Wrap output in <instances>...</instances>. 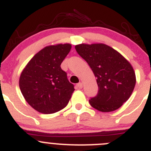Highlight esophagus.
<instances>
[{"instance_id": "34e87169", "label": "esophagus", "mask_w": 151, "mask_h": 151, "mask_svg": "<svg viewBox=\"0 0 151 151\" xmlns=\"http://www.w3.org/2000/svg\"><path fill=\"white\" fill-rule=\"evenodd\" d=\"M77 87L79 88V89H82L83 88V83H77Z\"/></svg>"}]
</instances>
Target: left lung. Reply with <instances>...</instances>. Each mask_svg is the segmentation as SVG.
<instances>
[{"mask_svg": "<svg viewBox=\"0 0 151 151\" xmlns=\"http://www.w3.org/2000/svg\"><path fill=\"white\" fill-rule=\"evenodd\" d=\"M96 77L99 92L89 100L92 108L101 112L118 109L131 96L136 83L132 66L116 50L104 43L75 46Z\"/></svg>", "mask_w": 151, "mask_h": 151, "instance_id": "left-lung-1", "label": "left lung"}]
</instances>
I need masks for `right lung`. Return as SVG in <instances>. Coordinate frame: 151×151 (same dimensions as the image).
<instances>
[{
  "label": "right lung",
  "mask_w": 151,
  "mask_h": 151,
  "mask_svg": "<svg viewBox=\"0 0 151 151\" xmlns=\"http://www.w3.org/2000/svg\"><path fill=\"white\" fill-rule=\"evenodd\" d=\"M70 49V43L47 46L35 54L22 71L20 90L37 111L50 114L67 106L74 88L60 65Z\"/></svg>",
  "instance_id": "obj_1"
}]
</instances>
